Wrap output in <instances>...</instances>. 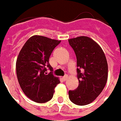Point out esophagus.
Segmentation results:
<instances>
[{
    "instance_id": "34e87169",
    "label": "esophagus",
    "mask_w": 121,
    "mask_h": 121,
    "mask_svg": "<svg viewBox=\"0 0 121 121\" xmlns=\"http://www.w3.org/2000/svg\"><path fill=\"white\" fill-rule=\"evenodd\" d=\"M68 79V77L67 76V75H65V76H64V77H63V81H66Z\"/></svg>"
}]
</instances>
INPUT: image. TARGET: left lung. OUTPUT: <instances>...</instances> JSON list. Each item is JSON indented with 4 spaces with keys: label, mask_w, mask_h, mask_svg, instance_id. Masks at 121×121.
Listing matches in <instances>:
<instances>
[{
    "label": "left lung",
    "mask_w": 121,
    "mask_h": 121,
    "mask_svg": "<svg viewBox=\"0 0 121 121\" xmlns=\"http://www.w3.org/2000/svg\"><path fill=\"white\" fill-rule=\"evenodd\" d=\"M77 56L76 90L69 91V98L77 105L93 102L104 89L108 78V65L100 46L91 38L80 36L68 39Z\"/></svg>",
    "instance_id": "8db88e82"
}]
</instances>
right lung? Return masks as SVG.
<instances>
[{"label":"right lung","instance_id":"1","mask_svg":"<svg viewBox=\"0 0 121 121\" xmlns=\"http://www.w3.org/2000/svg\"><path fill=\"white\" fill-rule=\"evenodd\" d=\"M60 40L33 35L24 44L16 62L17 76L24 94L31 100L44 103L53 98L54 88L60 83L52 72L46 74L47 67L52 71L49 57Z\"/></svg>","mask_w":121,"mask_h":121}]
</instances>
